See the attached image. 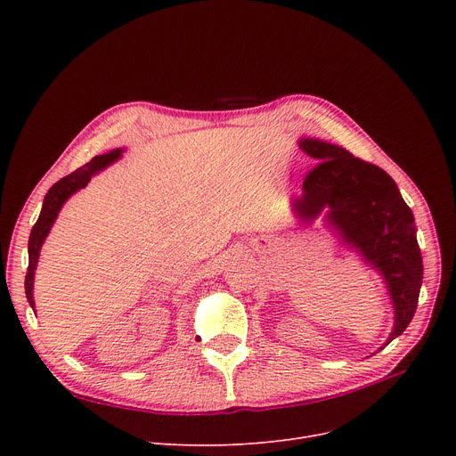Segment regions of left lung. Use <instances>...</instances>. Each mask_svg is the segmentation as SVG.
<instances>
[{"mask_svg": "<svg viewBox=\"0 0 456 456\" xmlns=\"http://www.w3.org/2000/svg\"><path fill=\"white\" fill-rule=\"evenodd\" d=\"M299 148L316 166L303 181L294 212L310 224L325 210L327 225L385 279L394 305L388 346L412 322L423 281L414 214L379 166L318 138H301Z\"/></svg>", "mask_w": 456, "mask_h": 456, "instance_id": "1", "label": "left lung"}]
</instances>
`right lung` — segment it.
<instances>
[{"label":"right lung","mask_w":456,"mask_h":456,"mask_svg":"<svg viewBox=\"0 0 456 456\" xmlns=\"http://www.w3.org/2000/svg\"><path fill=\"white\" fill-rule=\"evenodd\" d=\"M124 150H112L105 155H98L94 157L90 162H86L79 170H76L74 174H69L66 177H62L61 181H57L44 198V205L40 210V216L37 224L31 229V236H29V266H28V275H26V296L29 305L35 308V299H33V281H35V270H37V262H38V255H40V248L45 240L47 232L53 227L57 216L62 208V205L68 201V198L71 194H76L77 190L85 188L90 179L100 174L102 170H105L107 166H110L112 162H116L119 157H122Z\"/></svg>","instance_id":"add662e5"}]
</instances>
